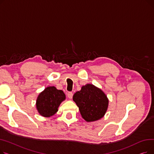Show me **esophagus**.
Listing matches in <instances>:
<instances>
[{
    "label": "esophagus",
    "mask_w": 154,
    "mask_h": 154,
    "mask_svg": "<svg viewBox=\"0 0 154 154\" xmlns=\"http://www.w3.org/2000/svg\"><path fill=\"white\" fill-rule=\"evenodd\" d=\"M67 97H68V98L70 99H72V97H73V94H72V92H68V93H67Z\"/></svg>",
    "instance_id": "esophagus-1"
}]
</instances>
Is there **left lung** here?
I'll use <instances>...</instances> for the list:
<instances>
[{"label":"left lung","instance_id":"left-lung-1","mask_svg":"<svg viewBox=\"0 0 154 154\" xmlns=\"http://www.w3.org/2000/svg\"><path fill=\"white\" fill-rule=\"evenodd\" d=\"M82 117L88 122L102 118L107 110L109 99L100 88L87 84L73 96Z\"/></svg>","mask_w":154,"mask_h":154}]
</instances>
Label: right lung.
I'll return each instance as SVG.
<instances>
[{"instance_id": "obj_1", "label": "right lung", "mask_w": 154, "mask_h": 154, "mask_svg": "<svg viewBox=\"0 0 154 154\" xmlns=\"http://www.w3.org/2000/svg\"><path fill=\"white\" fill-rule=\"evenodd\" d=\"M66 95L54 86H49L40 92L37 98L36 109L44 117H50L58 111L60 103L66 100Z\"/></svg>"}]
</instances>
